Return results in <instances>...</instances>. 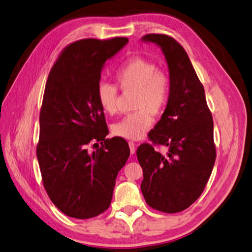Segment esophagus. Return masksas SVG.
<instances>
[{
  "instance_id": "34e87169",
  "label": "esophagus",
  "mask_w": 252,
  "mask_h": 252,
  "mask_svg": "<svg viewBox=\"0 0 252 252\" xmlns=\"http://www.w3.org/2000/svg\"><path fill=\"white\" fill-rule=\"evenodd\" d=\"M128 145H129V149H130V154L134 155L135 154V145H134V143L133 142H129Z\"/></svg>"
}]
</instances>
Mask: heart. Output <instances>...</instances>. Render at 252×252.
I'll use <instances>...</instances> for the list:
<instances>
[{"instance_id": "1", "label": "heart", "mask_w": 252, "mask_h": 252, "mask_svg": "<svg viewBox=\"0 0 252 252\" xmlns=\"http://www.w3.org/2000/svg\"><path fill=\"white\" fill-rule=\"evenodd\" d=\"M118 86L123 91H135L134 109L112 125V132L127 140H140L154 123L152 114H162L170 97V79L158 70L156 63L133 57L114 72ZM119 91L112 84L101 82L96 88V97L102 109L110 114L117 112Z\"/></svg>"}]
</instances>
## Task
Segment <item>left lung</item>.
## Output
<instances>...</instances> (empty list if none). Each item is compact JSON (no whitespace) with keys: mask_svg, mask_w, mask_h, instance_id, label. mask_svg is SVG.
I'll return each mask as SVG.
<instances>
[{"mask_svg":"<svg viewBox=\"0 0 252 252\" xmlns=\"http://www.w3.org/2000/svg\"><path fill=\"white\" fill-rule=\"evenodd\" d=\"M142 41L162 49L169 70L170 97L148 136L168 147L164 156L150 144L136 150L143 169L142 193L154 209L175 213L188 208L202 194L216 162L213 121L202 83L188 55L166 34H146Z\"/></svg>","mask_w":252,"mask_h":252,"instance_id":"left-lung-1","label":"left lung"}]
</instances>
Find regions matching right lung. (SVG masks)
<instances>
[{"label": "right lung", "mask_w": 252, "mask_h": 252, "mask_svg": "<svg viewBox=\"0 0 252 252\" xmlns=\"http://www.w3.org/2000/svg\"><path fill=\"white\" fill-rule=\"evenodd\" d=\"M127 43V37L71 43L48 75L36 157L51 202L70 218L90 219L109 207L117 175L130 155L124 139H106L108 128L96 97L106 61ZM95 141L101 147L88 151Z\"/></svg>", "instance_id": "right-lung-1"}]
</instances>
